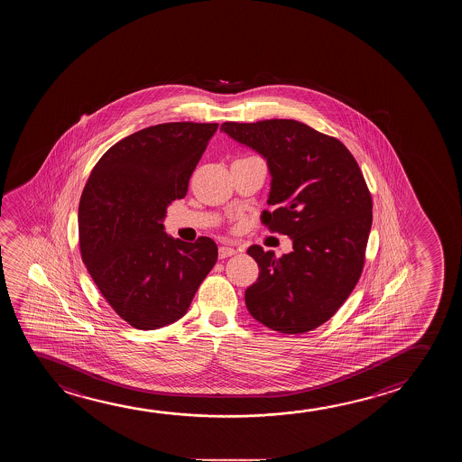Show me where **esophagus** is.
Listing matches in <instances>:
<instances>
[{"label":"esophagus","mask_w":462,"mask_h":462,"mask_svg":"<svg viewBox=\"0 0 462 462\" xmlns=\"http://www.w3.org/2000/svg\"><path fill=\"white\" fill-rule=\"evenodd\" d=\"M238 251L235 248H230V246H221L219 248V259H226V257H230V255L236 254Z\"/></svg>","instance_id":"1"}]
</instances>
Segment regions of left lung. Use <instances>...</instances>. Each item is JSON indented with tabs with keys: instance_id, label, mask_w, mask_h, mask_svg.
<instances>
[{
	"instance_id": "8db88e82",
	"label": "left lung",
	"mask_w": 462,
	"mask_h": 462,
	"mask_svg": "<svg viewBox=\"0 0 462 462\" xmlns=\"http://www.w3.org/2000/svg\"><path fill=\"white\" fill-rule=\"evenodd\" d=\"M222 132L267 161L272 188L262 224L288 235L292 253L274 257L253 245L257 282L246 289L251 316L282 334L328 321L361 278L372 227V195L346 146L292 119L224 122Z\"/></svg>"
}]
</instances>
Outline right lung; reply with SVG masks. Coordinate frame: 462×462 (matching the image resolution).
<instances>
[{"instance_id":"right-lung-1","label":"right lung","mask_w":462,"mask_h":462,"mask_svg":"<svg viewBox=\"0 0 462 462\" xmlns=\"http://www.w3.org/2000/svg\"><path fill=\"white\" fill-rule=\"evenodd\" d=\"M217 124L168 122L116 143L88 176L79 201L82 261L124 321L163 328L188 313L217 261V246L163 230L167 207L188 194Z\"/></svg>"}]
</instances>
